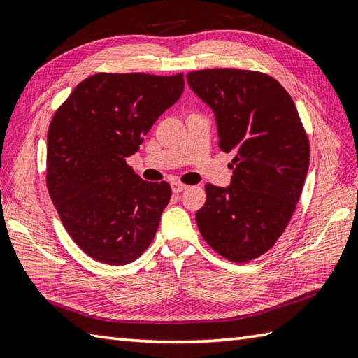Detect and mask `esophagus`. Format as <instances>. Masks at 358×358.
I'll use <instances>...</instances> for the list:
<instances>
[{
    "label": "esophagus",
    "instance_id": "1",
    "mask_svg": "<svg viewBox=\"0 0 358 358\" xmlns=\"http://www.w3.org/2000/svg\"><path fill=\"white\" fill-rule=\"evenodd\" d=\"M171 187H172V191H173L175 194H178V192H181V191H185V189H187V186L183 185V183H180V181H172Z\"/></svg>",
    "mask_w": 358,
    "mask_h": 358
}]
</instances>
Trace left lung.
I'll return each instance as SVG.
<instances>
[{"instance_id":"1","label":"left lung","mask_w":358,"mask_h":358,"mask_svg":"<svg viewBox=\"0 0 358 358\" xmlns=\"http://www.w3.org/2000/svg\"><path fill=\"white\" fill-rule=\"evenodd\" d=\"M186 78L215 113L220 149L235 154L231 186L206 185L196 224L226 260L250 262L291 222L309 167L308 135L291 95L269 75L204 69Z\"/></svg>"}]
</instances>
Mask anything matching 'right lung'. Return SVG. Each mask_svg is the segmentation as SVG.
Wrapping results in <instances>:
<instances>
[{
    "label": "right lung",
    "mask_w": 358,
    "mask_h": 358,
    "mask_svg": "<svg viewBox=\"0 0 358 358\" xmlns=\"http://www.w3.org/2000/svg\"><path fill=\"white\" fill-rule=\"evenodd\" d=\"M183 89V73H95L53 115L45 183L66 231L94 260L132 263L154 240L171 186L141 180L126 158Z\"/></svg>",
    "instance_id": "right-lung-1"
}]
</instances>
